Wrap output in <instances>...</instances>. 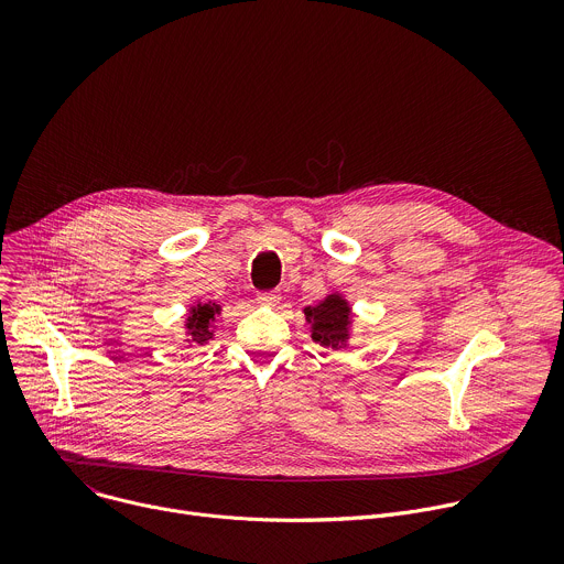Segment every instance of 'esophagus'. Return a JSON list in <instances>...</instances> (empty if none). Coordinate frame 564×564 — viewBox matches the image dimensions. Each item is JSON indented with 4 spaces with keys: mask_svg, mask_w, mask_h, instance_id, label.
<instances>
[{
    "mask_svg": "<svg viewBox=\"0 0 564 564\" xmlns=\"http://www.w3.org/2000/svg\"><path fill=\"white\" fill-rule=\"evenodd\" d=\"M258 302L264 306H275L280 302V291H260Z\"/></svg>",
    "mask_w": 564,
    "mask_h": 564,
    "instance_id": "esophagus-1",
    "label": "esophagus"
}]
</instances>
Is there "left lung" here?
Listing matches in <instances>:
<instances>
[{"label":"left lung","mask_w":564,"mask_h":564,"mask_svg":"<svg viewBox=\"0 0 564 564\" xmlns=\"http://www.w3.org/2000/svg\"><path fill=\"white\" fill-rule=\"evenodd\" d=\"M306 321L314 325V338L316 343L325 347H340L347 338V327H349V306L340 295H329L316 306H306L304 308Z\"/></svg>","instance_id":"obj_1"}]
</instances>
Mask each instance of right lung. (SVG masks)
<instances>
[{
    "instance_id": "1",
    "label": "right lung",
    "mask_w": 564,
    "mask_h": 564,
    "mask_svg": "<svg viewBox=\"0 0 564 564\" xmlns=\"http://www.w3.org/2000/svg\"><path fill=\"white\" fill-rule=\"evenodd\" d=\"M219 304L215 302H208V304H197L193 306L191 311V318H187V332H191L193 340L204 345L206 340L213 338V332H210V323L215 321V316L219 314Z\"/></svg>"
}]
</instances>
